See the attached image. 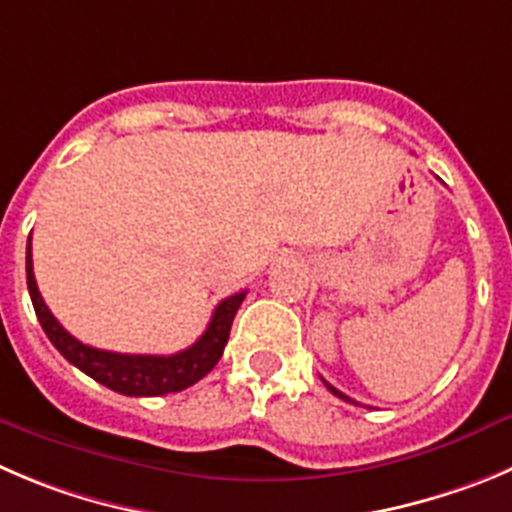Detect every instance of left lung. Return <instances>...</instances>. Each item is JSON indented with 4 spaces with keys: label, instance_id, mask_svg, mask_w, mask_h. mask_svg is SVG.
I'll return each instance as SVG.
<instances>
[{
    "label": "left lung",
    "instance_id": "left-lung-1",
    "mask_svg": "<svg viewBox=\"0 0 512 512\" xmlns=\"http://www.w3.org/2000/svg\"><path fill=\"white\" fill-rule=\"evenodd\" d=\"M323 384H326V386H328V391H331V394H336L338 399H343V401H351V404H358V401H353L351 396H346V394H343V391H338L336 386H331V384H328V381H323Z\"/></svg>",
    "mask_w": 512,
    "mask_h": 512
}]
</instances>
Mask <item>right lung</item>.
Masks as SVG:
<instances>
[{"label": "right lung", "instance_id": "1", "mask_svg": "<svg viewBox=\"0 0 512 512\" xmlns=\"http://www.w3.org/2000/svg\"><path fill=\"white\" fill-rule=\"evenodd\" d=\"M27 288H30L37 321H40L42 331L47 333L52 346L90 379L126 396H164L204 379L222 358L234 313L247 295L242 290V293L224 298L214 308L207 331L184 351L171 353V356H138V353H113L85 346L57 323V318L50 313L40 290H37L35 272H32V245H27Z\"/></svg>", "mask_w": 512, "mask_h": 512}]
</instances>
